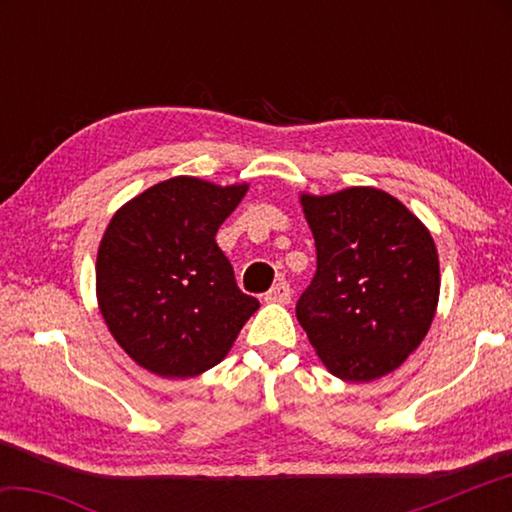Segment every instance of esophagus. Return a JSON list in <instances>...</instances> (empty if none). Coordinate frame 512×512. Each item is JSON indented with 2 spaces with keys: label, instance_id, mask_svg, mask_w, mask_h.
Instances as JSON below:
<instances>
[{
  "label": "esophagus",
  "instance_id": "1",
  "mask_svg": "<svg viewBox=\"0 0 512 512\" xmlns=\"http://www.w3.org/2000/svg\"><path fill=\"white\" fill-rule=\"evenodd\" d=\"M291 296H293V291H291V287L287 282H277V284H273V289L266 293V302H280V305H289L291 302Z\"/></svg>",
  "mask_w": 512,
  "mask_h": 512
}]
</instances>
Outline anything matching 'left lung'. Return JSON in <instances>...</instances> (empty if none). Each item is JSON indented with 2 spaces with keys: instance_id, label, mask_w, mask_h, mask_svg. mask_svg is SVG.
<instances>
[{
  "instance_id": "8db88e82",
  "label": "left lung",
  "mask_w": 512,
  "mask_h": 512,
  "mask_svg": "<svg viewBox=\"0 0 512 512\" xmlns=\"http://www.w3.org/2000/svg\"><path fill=\"white\" fill-rule=\"evenodd\" d=\"M316 275L296 316L334 377L366 384L400 368L427 336L440 296L436 244L391 194H300Z\"/></svg>"
}]
</instances>
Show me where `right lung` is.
<instances>
[{"label":"right lung","mask_w":512,"mask_h":512,"mask_svg":"<svg viewBox=\"0 0 512 512\" xmlns=\"http://www.w3.org/2000/svg\"><path fill=\"white\" fill-rule=\"evenodd\" d=\"M246 192V183L176 176L121 205L103 232L101 316L128 357L153 375L187 379L214 368L259 309L214 239Z\"/></svg>","instance_id":"right-lung-1"}]
</instances>
